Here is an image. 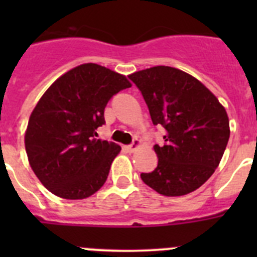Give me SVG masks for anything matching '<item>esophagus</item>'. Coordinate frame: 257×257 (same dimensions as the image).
<instances>
[{
  "instance_id": "obj_1",
  "label": "esophagus",
  "mask_w": 257,
  "mask_h": 257,
  "mask_svg": "<svg viewBox=\"0 0 257 257\" xmlns=\"http://www.w3.org/2000/svg\"><path fill=\"white\" fill-rule=\"evenodd\" d=\"M140 144H142V143H140V140H138V139H135L134 140V143L131 145H127L126 147V149L128 152H131V153H133V152H135L136 149H139L140 148Z\"/></svg>"
}]
</instances>
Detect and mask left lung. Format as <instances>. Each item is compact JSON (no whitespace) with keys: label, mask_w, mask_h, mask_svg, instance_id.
<instances>
[{"label":"left lung","mask_w":257,"mask_h":257,"mask_svg":"<svg viewBox=\"0 0 257 257\" xmlns=\"http://www.w3.org/2000/svg\"><path fill=\"white\" fill-rule=\"evenodd\" d=\"M142 91L153 124L166 130L165 145H154L156 170L142 174L148 187L166 197L198 189L215 172L228 144L225 108L196 77L158 65L130 74Z\"/></svg>","instance_id":"1"}]
</instances>
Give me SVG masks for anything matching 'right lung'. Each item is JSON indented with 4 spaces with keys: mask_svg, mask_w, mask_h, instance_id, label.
Wrapping results in <instances>:
<instances>
[{
    "mask_svg": "<svg viewBox=\"0 0 257 257\" xmlns=\"http://www.w3.org/2000/svg\"><path fill=\"white\" fill-rule=\"evenodd\" d=\"M131 87L126 76L94 63L59 77L41 96L24 136L32 170L45 188L64 199H83L100 189L115 143L96 139L109 99Z\"/></svg>",
    "mask_w": 257,
    "mask_h": 257,
    "instance_id": "1",
    "label": "right lung"
}]
</instances>
